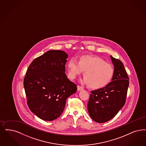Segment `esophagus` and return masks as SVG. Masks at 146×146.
Returning a JSON list of instances; mask_svg holds the SVG:
<instances>
[{"label":"esophagus","instance_id":"1","mask_svg":"<svg viewBox=\"0 0 146 146\" xmlns=\"http://www.w3.org/2000/svg\"><path fill=\"white\" fill-rule=\"evenodd\" d=\"M77 88H78V90L79 91H82V90L84 89L82 86H79V85H78V86H77Z\"/></svg>","mask_w":146,"mask_h":146}]
</instances>
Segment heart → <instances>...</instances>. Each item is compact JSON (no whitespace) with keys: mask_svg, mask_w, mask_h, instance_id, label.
<instances>
[{"mask_svg":"<svg viewBox=\"0 0 146 146\" xmlns=\"http://www.w3.org/2000/svg\"><path fill=\"white\" fill-rule=\"evenodd\" d=\"M68 76L74 79L84 72L83 82L91 88L98 90L105 87L112 79L115 69L111 64L99 57L82 56L78 62L72 58L67 64Z\"/></svg>","mask_w":146,"mask_h":146,"instance_id":"heart-1","label":"heart"}]
</instances>
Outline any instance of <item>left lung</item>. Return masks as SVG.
<instances>
[{
    "mask_svg": "<svg viewBox=\"0 0 146 146\" xmlns=\"http://www.w3.org/2000/svg\"><path fill=\"white\" fill-rule=\"evenodd\" d=\"M115 74L105 87L91 91L88 104V113L94 121L104 123L117 115L125 104L129 77L122 62L110 56Z\"/></svg>",
    "mask_w": 146,
    "mask_h": 146,
    "instance_id": "8db88e82",
    "label": "left lung"
}]
</instances>
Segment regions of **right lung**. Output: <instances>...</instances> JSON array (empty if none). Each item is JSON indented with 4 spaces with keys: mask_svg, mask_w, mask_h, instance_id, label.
<instances>
[{
    "mask_svg": "<svg viewBox=\"0 0 146 146\" xmlns=\"http://www.w3.org/2000/svg\"><path fill=\"white\" fill-rule=\"evenodd\" d=\"M67 58L62 50H49L35 58L26 72L23 85L27 104L31 112L44 121L60 116L66 100L77 90L76 84L65 74Z\"/></svg>",
    "mask_w": 146,
    "mask_h": 146,
    "instance_id": "right-lung-1",
    "label": "right lung"
}]
</instances>
